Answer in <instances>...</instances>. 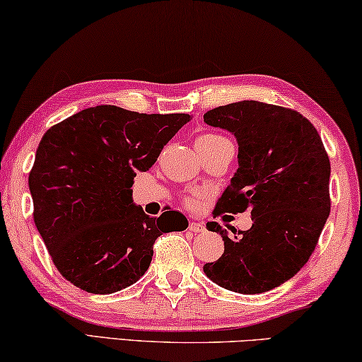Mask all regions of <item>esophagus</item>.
I'll list each match as a JSON object with an SVG mask.
<instances>
[{"instance_id":"1","label":"esophagus","mask_w":362,"mask_h":362,"mask_svg":"<svg viewBox=\"0 0 362 362\" xmlns=\"http://www.w3.org/2000/svg\"><path fill=\"white\" fill-rule=\"evenodd\" d=\"M188 228H190V230H192V232H194V233L203 232V230H204V223H203V222H197V221H193V222H190V226H188Z\"/></svg>"}]
</instances>
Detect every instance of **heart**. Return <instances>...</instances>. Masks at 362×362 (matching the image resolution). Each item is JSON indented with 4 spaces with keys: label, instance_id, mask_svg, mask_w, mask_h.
I'll list each match as a JSON object with an SVG mask.
<instances>
[{
    "label": "heart",
    "instance_id": "obj_1",
    "mask_svg": "<svg viewBox=\"0 0 362 362\" xmlns=\"http://www.w3.org/2000/svg\"><path fill=\"white\" fill-rule=\"evenodd\" d=\"M223 141H228V139H226V136H222V135H217V134H204L197 140V145L212 146V145H219V143H223Z\"/></svg>",
    "mask_w": 362,
    "mask_h": 362
}]
</instances>
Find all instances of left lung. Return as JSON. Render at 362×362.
I'll return each instance as SVG.
<instances>
[{
	"instance_id": "left-lung-1",
	"label": "left lung",
	"mask_w": 362,
	"mask_h": 362,
	"mask_svg": "<svg viewBox=\"0 0 362 362\" xmlns=\"http://www.w3.org/2000/svg\"><path fill=\"white\" fill-rule=\"evenodd\" d=\"M204 122L237 136V174L212 214L251 212L250 230L228 238L217 222L223 255L204 264L222 288L264 293L293 277L315 250L330 214V160L314 125L295 109L240 101L211 109Z\"/></svg>"
}]
</instances>
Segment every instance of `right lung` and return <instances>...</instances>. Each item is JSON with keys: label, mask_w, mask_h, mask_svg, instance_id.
I'll list each match as a JSON object with an SVG mask.
<instances>
[{"label": "right lung", "mask_w": 362, "mask_h": 362, "mask_svg": "<svg viewBox=\"0 0 362 362\" xmlns=\"http://www.w3.org/2000/svg\"><path fill=\"white\" fill-rule=\"evenodd\" d=\"M188 120L103 105L43 135L28 174L33 221L72 285L95 295L127 288L150 267L156 238L188 227L180 212L150 217L132 202L136 172L150 169Z\"/></svg>", "instance_id": "right-lung-1"}]
</instances>
